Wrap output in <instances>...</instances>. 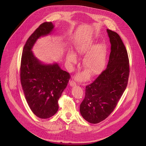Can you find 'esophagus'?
Here are the masks:
<instances>
[{"mask_svg": "<svg viewBox=\"0 0 146 146\" xmlns=\"http://www.w3.org/2000/svg\"><path fill=\"white\" fill-rule=\"evenodd\" d=\"M69 84H70V86L73 87V86H74L76 85V82L74 81L71 80V81H70V82H69Z\"/></svg>", "mask_w": 146, "mask_h": 146, "instance_id": "1", "label": "esophagus"}]
</instances>
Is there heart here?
Instances as JSON below:
<instances>
[{"mask_svg": "<svg viewBox=\"0 0 146 146\" xmlns=\"http://www.w3.org/2000/svg\"><path fill=\"white\" fill-rule=\"evenodd\" d=\"M78 51L81 54L88 52L83 60V65L92 75L98 74L103 70L106 65L107 56V48L105 44L95 45V43L90 42L79 47ZM67 60L70 64H74L76 62V55L73 52L69 53L67 56ZM88 77L89 73L87 71L80 73L77 76L79 80H86Z\"/></svg>", "mask_w": 146, "mask_h": 146, "instance_id": "obj_1", "label": "heart"}]
</instances>
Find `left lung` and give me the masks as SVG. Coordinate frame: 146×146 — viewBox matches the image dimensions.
Masks as SVG:
<instances>
[{
	"instance_id": "left-lung-1",
	"label": "left lung",
	"mask_w": 146,
	"mask_h": 146,
	"mask_svg": "<svg viewBox=\"0 0 146 146\" xmlns=\"http://www.w3.org/2000/svg\"><path fill=\"white\" fill-rule=\"evenodd\" d=\"M107 32L111 44L107 68L86 86L80 106L82 117L91 123L103 121L113 111L127 88L129 75L128 52L120 36L111 30Z\"/></svg>"
}]
</instances>
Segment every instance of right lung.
<instances>
[{
  "label": "right lung",
  "mask_w": 146,
  "mask_h": 146,
  "mask_svg": "<svg viewBox=\"0 0 146 146\" xmlns=\"http://www.w3.org/2000/svg\"><path fill=\"white\" fill-rule=\"evenodd\" d=\"M52 23L41 24L30 36L24 47L20 78L26 100L32 112L40 118H48L58 110V99L70 78L58 64L46 65L33 55L32 48L36 40L50 34Z\"/></svg>",
  "instance_id": "obj_1"
}]
</instances>
